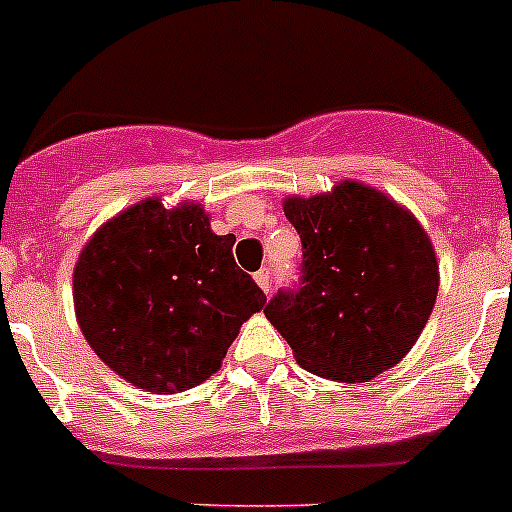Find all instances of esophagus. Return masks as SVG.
<instances>
[{"instance_id":"1","label":"esophagus","mask_w":512,"mask_h":512,"mask_svg":"<svg viewBox=\"0 0 512 512\" xmlns=\"http://www.w3.org/2000/svg\"><path fill=\"white\" fill-rule=\"evenodd\" d=\"M253 279H256V284H259V287L264 289L266 294H269V289H271V269H269V266H264V269L256 271V274H253Z\"/></svg>"}]
</instances>
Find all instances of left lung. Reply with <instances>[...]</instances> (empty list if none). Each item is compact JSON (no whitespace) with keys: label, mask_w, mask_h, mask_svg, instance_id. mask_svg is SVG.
Listing matches in <instances>:
<instances>
[{"label":"left lung","mask_w":512,"mask_h":512,"mask_svg":"<svg viewBox=\"0 0 512 512\" xmlns=\"http://www.w3.org/2000/svg\"><path fill=\"white\" fill-rule=\"evenodd\" d=\"M302 241L299 281L264 307L309 373L363 383L419 340L439 292V266L419 220L358 182L289 198Z\"/></svg>","instance_id":"8db88e82"}]
</instances>
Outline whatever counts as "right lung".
Here are the masks:
<instances>
[{
	"label": "right lung",
	"mask_w": 512,
	"mask_h": 512,
	"mask_svg": "<svg viewBox=\"0 0 512 512\" xmlns=\"http://www.w3.org/2000/svg\"><path fill=\"white\" fill-rule=\"evenodd\" d=\"M198 203L144 200L101 225L73 271L78 325L111 370L152 393L200 386L266 294Z\"/></svg>",
	"instance_id": "1"
}]
</instances>
